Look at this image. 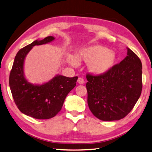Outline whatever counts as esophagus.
Returning a JSON list of instances; mask_svg holds the SVG:
<instances>
[{"mask_svg":"<svg viewBox=\"0 0 152 152\" xmlns=\"http://www.w3.org/2000/svg\"><path fill=\"white\" fill-rule=\"evenodd\" d=\"M77 82H78L79 84H83V83H85L84 80H83L82 78H79L78 79V81H77Z\"/></svg>","mask_w":152,"mask_h":152,"instance_id":"obj_1","label":"esophagus"}]
</instances>
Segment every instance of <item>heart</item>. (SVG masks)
<instances>
[{
  "label": "heart",
  "mask_w": 152,
  "mask_h": 152,
  "mask_svg": "<svg viewBox=\"0 0 152 152\" xmlns=\"http://www.w3.org/2000/svg\"><path fill=\"white\" fill-rule=\"evenodd\" d=\"M116 55L114 51L101 45L94 44L80 49L75 57L68 56L67 61L72 66H76L78 61L88 63L89 72L95 75L106 73L114 66Z\"/></svg>",
  "instance_id": "1"
}]
</instances>
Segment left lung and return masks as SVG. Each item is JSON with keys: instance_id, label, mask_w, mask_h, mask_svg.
I'll return each instance as SVG.
<instances>
[{"instance_id": "left-lung-1", "label": "left lung", "mask_w": 152, "mask_h": 152, "mask_svg": "<svg viewBox=\"0 0 152 152\" xmlns=\"http://www.w3.org/2000/svg\"><path fill=\"white\" fill-rule=\"evenodd\" d=\"M127 56L108 72L88 74V104L96 118L102 121L125 118L139 99L142 88L141 61L129 48Z\"/></svg>"}]
</instances>
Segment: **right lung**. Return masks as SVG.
Masks as SVG:
<instances>
[{
    "instance_id": "right-lung-1",
    "label": "right lung",
    "mask_w": 152,
    "mask_h": 152,
    "mask_svg": "<svg viewBox=\"0 0 152 152\" xmlns=\"http://www.w3.org/2000/svg\"><path fill=\"white\" fill-rule=\"evenodd\" d=\"M54 40L53 37H48L21 49L16 54L10 74V88L16 106L23 114L35 119H48L56 115L78 78V76L69 78L57 74L42 85L33 84L25 78L23 65L27 53L34 46L46 44Z\"/></svg>"
}]
</instances>
